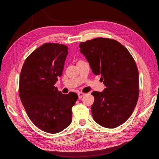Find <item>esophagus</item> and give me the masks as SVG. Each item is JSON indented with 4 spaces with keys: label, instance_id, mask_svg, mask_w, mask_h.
<instances>
[{
    "label": "esophagus",
    "instance_id": "34e87169",
    "mask_svg": "<svg viewBox=\"0 0 159 159\" xmlns=\"http://www.w3.org/2000/svg\"><path fill=\"white\" fill-rule=\"evenodd\" d=\"M78 95L79 99H81V98H82L83 96L85 95V93H83V92H78Z\"/></svg>",
    "mask_w": 159,
    "mask_h": 159
}]
</instances>
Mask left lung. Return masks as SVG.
<instances>
[{"mask_svg":"<svg viewBox=\"0 0 159 159\" xmlns=\"http://www.w3.org/2000/svg\"><path fill=\"white\" fill-rule=\"evenodd\" d=\"M80 52L93 73L101 75L106 88L93 91L92 116L101 126L113 129L125 122L135 107L139 94V71L135 61L121 43L97 38L81 42Z\"/></svg>","mask_w":159,"mask_h":159,"instance_id":"1","label":"left lung"}]
</instances>
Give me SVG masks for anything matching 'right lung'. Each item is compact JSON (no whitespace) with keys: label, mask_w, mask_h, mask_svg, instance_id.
I'll return each instance as SVG.
<instances>
[{"label":"right lung","mask_w":159,"mask_h":159,"mask_svg":"<svg viewBox=\"0 0 159 159\" xmlns=\"http://www.w3.org/2000/svg\"><path fill=\"white\" fill-rule=\"evenodd\" d=\"M68 46L46 43L27 57L19 81V96L28 117L46 133H57L68 127L72 107L78 99L74 92L63 94L54 84L62 75Z\"/></svg>","instance_id":"1"}]
</instances>
